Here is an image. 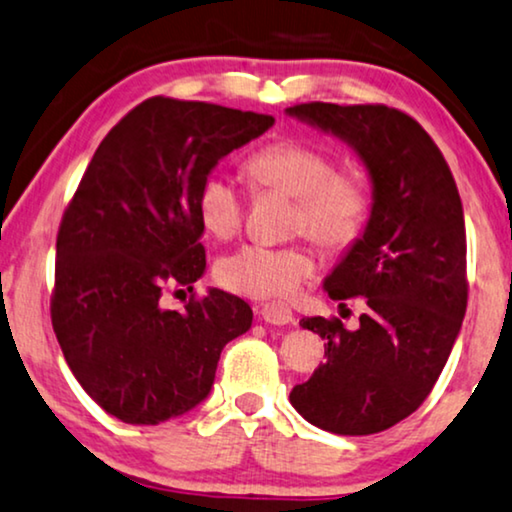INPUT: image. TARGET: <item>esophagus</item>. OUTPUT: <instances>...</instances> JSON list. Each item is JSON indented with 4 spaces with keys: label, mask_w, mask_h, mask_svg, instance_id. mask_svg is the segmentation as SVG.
I'll return each instance as SVG.
<instances>
[{
    "label": "esophagus",
    "mask_w": 512,
    "mask_h": 512,
    "mask_svg": "<svg viewBox=\"0 0 512 512\" xmlns=\"http://www.w3.org/2000/svg\"><path fill=\"white\" fill-rule=\"evenodd\" d=\"M262 318L267 320L271 325H290L295 316H292V309L288 304H281V302H271V304H264L262 306Z\"/></svg>",
    "instance_id": "esophagus-1"
}]
</instances>
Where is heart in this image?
I'll return each instance as SVG.
<instances>
[{
	"label": "heart",
	"mask_w": 512,
	"mask_h": 512,
	"mask_svg": "<svg viewBox=\"0 0 512 512\" xmlns=\"http://www.w3.org/2000/svg\"><path fill=\"white\" fill-rule=\"evenodd\" d=\"M245 173L257 189H274L297 201L295 229L306 231L325 248H346L365 229L370 194L356 173L335 170L330 156L297 140L264 145L245 161ZM243 196L222 173L203 177L196 192V215L215 238H231L243 224ZM316 262L309 250L290 245L248 243L217 260L215 278L238 295L271 299L288 297L313 276Z\"/></svg>",
	"instance_id": "b5f03b06"
}]
</instances>
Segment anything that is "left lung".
<instances>
[{"label": "left lung", "mask_w": 512, "mask_h": 512, "mask_svg": "<svg viewBox=\"0 0 512 512\" xmlns=\"http://www.w3.org/2000/svg\"><path fill=\"white\" fill-rule=\"evenodd\" d=\"M285 114L346 142L372 185L363 234L323 281L330 299L365 297L367 309L358 330L299 320L325 339V363L290 403L323 431H386L428 398L466 316L459 189L431 135L398 109L304 102Z\"/></svg>", "instance_id": "1"}]
</instances>
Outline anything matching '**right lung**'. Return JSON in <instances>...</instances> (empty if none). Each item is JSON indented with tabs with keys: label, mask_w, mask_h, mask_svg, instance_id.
<instances>
[{
	"label": "right lung",
	"mask_w": 512,
	"mask_h": 512,
	"mask_svg": "<svg viewBox=\"0 0 512 512\" xmlns=\"http://www.w3.org/2000/svg\"><path fill=\"white\" fill-rule=\"evenodd\" d=\"M274 117L210 102L149 98L95 149L60 222L51 320L81 388L135 426L182 417L208 398L217 360L252 325L241 297L210 288L182 311L163 285L206 271L196 192Z\"/></svg>",
	"instance_id": "1"
}]
</instances>
